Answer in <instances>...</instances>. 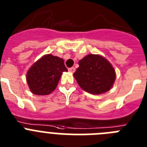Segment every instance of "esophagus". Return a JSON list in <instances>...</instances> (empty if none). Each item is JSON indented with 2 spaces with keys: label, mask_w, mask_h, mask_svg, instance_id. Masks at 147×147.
Returning a JSON list of instances; mask_svg holds the SVG:
<instances>
[{
  "label": "esophagus",
  "mask_w": 147,
  "mask_h": 147,
  "mask_svg": "<svg viewBox=\"0 0 147 147\" xmlns=\"http://www.w3.org/2000/svg\"><path fill=\"white\" fill-rule=\"evenodd\" d=\"M69 71L70 72L73 73V72H75V67H71V68L69 69Z\"/></svg>",
  "instance_id": "obj_1"
}]
</instances>
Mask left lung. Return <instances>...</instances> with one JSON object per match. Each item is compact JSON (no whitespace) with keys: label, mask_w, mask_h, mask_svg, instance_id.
Masks as SVG:
<instances>
[{"label":"left lung","mask_w":147,"mask_h":147,"mask_svg":"<svg viewBox=\"0 0 147 147\" xmlns=\"http://www.w3.org/2000/svg\"><path fill=\"white\" fill-rule=\"evenodd\" d=\"M74 73L78 84L93 95L109 91L115 80V72L109 61L98 55H88L79 61Z\"/></svg>","instance_id":"8db88e82"}]
</instances>
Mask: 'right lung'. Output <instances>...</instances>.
<instances>
[{"label":"right lung","mask_w":147,"mask_h":147,"mask_svg":"<svg viewBox=\"0 0 147 147\" xmlns=\"http://www.w3.org/2000/svg\"><path fill=\"white\" fill-rule=\"evenodd\" d=\"M67 71L62 58L46 55L29 69L26 81L33 94L49 95L58 86L62 72Z\"/></svg>","instance_id":"obj_1"}]
</instances>
